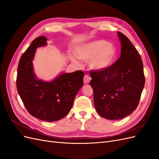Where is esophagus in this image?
Segmentation results:
<instances>
[{
	"instance_id": "esophagus-1",
	"label": "esophagus",
	"mask_w": 159,
	"mask_h": 159,
	"mask_svg": "<svg viewBox=\"0 0 159 159\" xmlns=\"http://www.w3.org/2000/svg\"><path fill=\"white\" fill-rule=\"evenodd\" d=\"M91 81V78L88 75H85L84 78V83L85 84H88L89 83V81Z\"/></svg>"
}]
</instances>
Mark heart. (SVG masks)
I'll list each match as a JSON object with an SVG mask.
<instances>
[{
	"instance_id": "obj_1",
	"label": "heart",
	"mask_w": 159,
	"mask_h": 159,
	"mask_svg": "<svg viewBox=\"0 0 159 159\" xmlns=\"http://www.w3.org/2000/svg\"><path fill=\"white\" fill-rule=\"evenodd\" d=\"M76 55L80 59L89 60L91 70L103 71L109 68L116 60L117 51L113 44L103 40H94L77 48ZM71 59L75 61V57L70 56Z\"/></svg>"
}]
</instances>
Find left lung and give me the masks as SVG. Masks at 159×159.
Segmentation results:
<instances>
[{
	"label": "left lung",
	"instance_id": "1",
	"mask_svg": "<svg viewBox=\"0 0 159 159\" xmlns=\"http://www.w3.org/2000/svg\"><path fill=\"white\" fill-rule=\"evenodd\" d=\"M121 55L103 71L91 72L94 106L101 117L117 120L136 109L145 85L141 57L126 36L118 32Z\"/></svg>",
	"mask_w": 159,
	"mask_h": 159
}]
</instances>
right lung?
I'll use <instances>...</instances> for the list:
<instances>
[{"mask_svg": "<svg viewBox=\"0 0 159 159\" xmlns=\"http://www.w3.org/2000/svg\"><path fill=\"white\" fill-rule=\"evenodd\" d=\"M48 39L34 40L19 61L17 71L18 93L28 111L45 121H56L68 115L75 96L84 84L83 71L62 72L54 80L44 81L36 76L33 66L36 49L47 46Z\"/></svg>", "mask_w": 159, "mask_h": 159, "instance_id": "right-lung-1", "label": "right lung"}]
</instances>
